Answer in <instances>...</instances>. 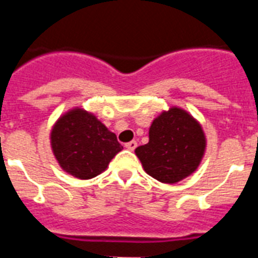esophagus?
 <instances>
[{
  "instance_id": "obj_1",
  "label": "esophagus",
  "mask_w": 258,
  "mask_h": 258,
  "mask_svg": "<svg viewBox=\"0 0 258 258\" xmlns=\"http://www.w3.org/2000/svg\"><path fill=\"white\" fill-rule=\"evenodd\" d=\"M137 146H138L137 142L131 141V142H128V143H125V149L130 150V151H134V150L137 149Z\"/></svg>"
}]
</instances>
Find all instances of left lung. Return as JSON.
Returning <instances> with one entry per match:
<instances>
[{
    "label": "left lung",
    "instance_id": "obj_1",
    "mask_svg": "<svg viewBox=\"0 0 258 258\" xmlns=\"http://www.w3.org/2000/svg\"><path fill=\"white\" fill-rule=\"evenodd\" d=\"M206 138L194 117L171 107L155 117L149 143L135 150L145 171L162 183H176L196 171L204 158Z\"/></svg>",
    "mask_w": 258,
    "mask_h": 258
}]
</instances>
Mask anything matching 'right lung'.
<instances>
[{
  "label": "right lung",
  "instance_id": "right-lung-1",
  "mask_svg": "<svg viewBox=\"0 0 258 258\" xmlns=\"http://www.w3.org/2000/svg\"><path fill=\"white\" fill-rule=\"evenodd\" d=\"M50 146L60 167L79 179L101 174L123 149L116 135L83 108L58 117L50 131Z\"/></svg>",
  "mask_w": 258,
  "mask_h": 258
}]
</instances>
